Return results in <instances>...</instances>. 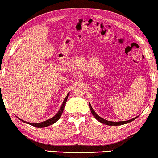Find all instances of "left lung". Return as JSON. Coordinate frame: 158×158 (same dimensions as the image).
Here are the masks:
<instances>
[{
  "instance_id": "1",
  "label": "left lung",
  "mask_w": 158,
  "mask_h": 158,
  "mask_svg": "<svg viewBox=\"0 0 158 158\" xmlns=\"http://www.w3.org/2000/svg\"><path fill=\"white\" fill-rule=\"evenodd\" d=\"M89 106H90V111H91L92 114L93 115V116H94L96 119L98 120L99 122L102 123L103 124H105V125H124V124H126L128 123H130L132 122L134 120H135L138 117H135L134 118L132 119H130V120H128V121H119V122H114V121H106V120L102 118H101L98 116V115L95 113L93 110L91 105H90V104L89 103Z\"/></svg>"
}]
</instances>
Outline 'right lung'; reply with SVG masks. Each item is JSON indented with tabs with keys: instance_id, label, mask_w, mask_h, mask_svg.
I'll list each match as a JSON object with an SVG mask.
<instances>
[{
	"instance_id": "obj_1",
	"label": "right lung",
	"mask_w": 158,
	"mask_h": 158,
	"mask_svg": "<svg viewBox=\"0 0 158 158\" xmlns=\"http://www.w3.org/2000/svg\"><path fill=\"white\" fill-rule=\"evenodd\" d=\"M68 95H69V93H68V95H67V96L65 97V100H64L62 104V105H61L60 108L59 109V111H58V113L56 114L55 116H53V118H50L49 120H47V121H43V122H41V123H28V122H26L24 121H23V120L19 118H18L19 119V120H21V121H23V123H28V124H30L31 125H33V126H35V127H44L49 126V125L53 124V123H56L57 121H58V119H59L60 118L61 115H62L63 111L64 110V108H65V106L67 100H68Z\"/></svg>"
}]
</instances>
